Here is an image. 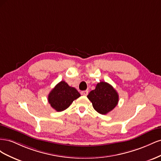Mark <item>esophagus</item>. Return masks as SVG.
<instances>
[{"label": "esophagus", "instance_id": "1", "mask_svg": "<svg viewBox=\"0 0 161 161\" xmlns=\"http://www.w3.org/2000/svg\"><path fill=\"white\" fill-rule=\"evenodd\" d=\"M81 95H84V96H86L87 95H88V93H89V91H82L81 92Z\"/></svg>", "mask_w": 161, "mask_h": 161}]
</instances>
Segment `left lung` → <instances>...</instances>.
<instances>
[{
  "label": "left lung",
  "instance_id": "1",
  "mask_svg": "<svg viewBox=\"0 0 161 161\" xmlns=\"http://www.w3.org/2000/svg\"><path fill=\"white\" fill-rule=\"evenodd\" d=\"M93 108L101 114H107L118 105L119 95L113 86L106 82L97 83L95 89L87 95Z\"/></svg>",
  "mask_w": 161,
  "mask_h": 161
}]
</instances>
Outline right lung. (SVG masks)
I'll use <instances>...</instances> for the list:
<instances>
[{"label":"right lung","mask_w":161,"mask_h":161,"mask_svg":"<svg viewBox=\"0 0 161 161\" xmlns=\"http://www.w3.org/2000/svg\"><path fill=\"white\" fill-rule=\"evenodd\" d=\"M80 96V94L75 88L70 86L65 81H61L50 92L48 102L56 111H62Z\"/></svg>","instance_id":"right-lung-1"}]
</instances>
